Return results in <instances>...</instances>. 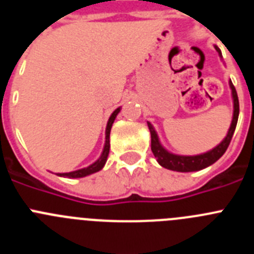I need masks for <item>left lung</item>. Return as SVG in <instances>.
Wrapping results in <instances>:
<instances>
[{"mask_svg":"<svg viewBox=\"0 0 254 254\" xmlns=\"http://www.w3.org/2000/svg\"><path fill=\"white\" fill-rule=\"evenodd\" d=\"M215 48L219 52V55L221 56L220 49L217 47H215ZM230 89H232L233 102H234V114H233V121L232 125H230V128H229L228 134H226V137L223 140V142L219 143L216 147H214L211 151L205 152V154L196 155V156H181V155L170 154V152H168L167 150L161 146L160 142H159L158 134H156L155 129L152 128V126L150 123H147L149 125L150 133H151L152 154L155 155V158H156V160H158V163L160 164L161 167L170 170H176V172H196V170H201L206 167H210L211 164H214L215 161H217L223 156L224 152L228 149L229 143L232 141L235 127H237L238 116H239V100H238L237 90H235V87L232 81H230Z\"/></svg>","mask_w":254,"mask_h":254,"instance_id":"1","label":"left lung"}]
</instances>
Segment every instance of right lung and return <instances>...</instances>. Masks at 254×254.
<instances>
[{
  "instance_id": "obj_1",
  "label": "right lung",
  "mask_w": 254,
  "mask_h": 254,
  "mask_svg": "<svg viewBox=\"0 0 254 254\" xmlns=\"http://www.w3.org/2000/svg\"><path fill=\"white\" fill-rule=\"evenodd\" d=\"M121 108H117L116 111L112 113L111 118L108 121V125H107V129H105V145H104V150H103V154L98 160L95 161L94 164H91L90 167L84 168V169H80V170H75V172H71V173H61L60 177H68V178H81V177H86L89 174H93V173L99 172L103 167H104L105 161H107L108 158V154H109V134H111V128H112V125H113L114 120H116L117 114L120 113Z\"/></svg>"
}]
</instances>
